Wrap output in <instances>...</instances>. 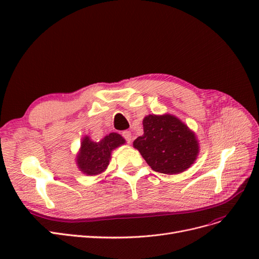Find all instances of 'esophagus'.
<instances>
[{
	"instance_id": "1",
	"label": "esophagus",
	"mask_w": 259,
	"mask_h": 259,
	"mask_svg": "<svg viewBox=\"0 0 259 259\" xmlns=\"http://www.w3.org/2000/svg\"><path fill=\"white\" fill-rule=\"evenodd\" d=\"M122 136L124 137V139L126 140V143H131L132 142V134H131V132H128V131H124L123 133H122Z\"/></svg>"
}]
</instances>
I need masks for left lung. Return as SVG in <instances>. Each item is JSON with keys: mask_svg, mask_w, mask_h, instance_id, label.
Instances as JSON below:
<instances>
[{"mask_svg": "<svg viewBox=\"0 0 259 259\" xmlns=\"http://www.w3.org/2000/svg\"><path fill=\"white\" fill-rule=\"evenodd\" d=\"M144 135L133 143L153 170L179 174L189 168L199 154L194 133L171 114H149L144 121Z\"/></svg>", "mask_w": 259, "mask_h": 259, "instance_id": "1", "label": "left lung"}]
</instances>
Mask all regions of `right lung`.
I'll return each instance as SVG.
<instances>
[{
  "label": "right lung",
  "instance_id": "right-lung-1",
  "mask_svg": "<svg viewBox=\"0 0 259 259\" xmlns=\"http://www.w3.org/2000/svg\"><path fill=\"white\" fill-rule=\"evenodd\" d=\"M123 144H125V139L116 133H110L97 143L93 142L89 136H85L76 156L77 166L85 175L101 174L109 165L112 150Z\"/></svg>",
  "mask_w": 259,
  "mask_h": 259
}]
</instances>
